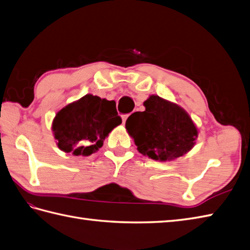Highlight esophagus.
<instances>
[{
	"label": "esophagus",
	"instance_id": "1",
	"mask_svg": "<svg viewBox=\"0 0 250 250\" xmlns=\"http://www.w3.org/2000/svg\"><path fill=\"white\" fill-rule=\"evenodd\" d=\"M129 117V115H122L121 116V118H122V124H125V120H126V118H128Z\"/></svg>",
	"mask_w": 250,
	"mask_h": 250
}]
</instances>
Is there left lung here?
Masks as SVG:
<instances>
[{"mask_svg":"<svg viewBox=\"0 0 250 250\" xmlns=\"http://www.w3.org/2000/svg\"><path fill=\"white\" fill-rule=\"evenodd\" d=\"M144 106V111H135L125 121V129L143 156L166 162L192 149L199 131L187 111L155 94Z\"/></svg>","mask_w":250,"mask_h":250,"instance_id":"left-lung-1","label":"left lung"}]
</instances>
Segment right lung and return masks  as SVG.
Wrapping results in <instances>:
<instances>
[{"mask_svg": "<svg viewBox=\"0 0 250 250\" xmlns=\"http://www.w3.org/2000/svg\"><path fill=\"white\" fill-rule=\"evenodd\" d=\"M120 124L115 101L86 94L58 111L51 129L62 151L87 157L98 151Z\"/></svg>", "mask_w": 250, "mask_h": 250, "instance_id": "right-lung-1", "label": "right lung"}]
</instances>
